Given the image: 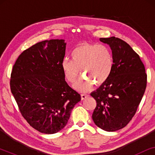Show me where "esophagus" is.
Returning a JSON list of instances; mask_svg holds the SVG:
<instances>
[{"label": "esophagus", "instance_id": "obj_1", "mask_svg": "<svg viewBox=\"0 0 155 155\" xmlns=\"http://www.w3.org/2000/svg\"><path fill=\"white\" fill-rule=\"evenodd\" d=\"M87 97H88V94H81V99H82V100H83V99L87 98Z\"/></svg>", "mask_w": 155, "mask_h": 155}]
</instances>
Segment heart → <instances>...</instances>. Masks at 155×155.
<instances>
[{
    "label": "heart",
    "mask_w": 155,
    "mask_h": 155,
    "mask_svg": "<svg viewBox=\"0 0 155 155\" xmlns=\"http://www.w3.org/2000/svg\"><path fill=\"white\" fill-rule=\"evenodd\" d=\"M71 60L64 58L61 69L65 80L73 83L80 75L82 78L75 88L84 92L93 86H99L109 79L114 68V57L110 48L104 44H82L72 51Z\"/></svg>",
    "instance_id": "heart-1"
}]
</instances>
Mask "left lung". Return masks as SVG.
<instances>
[{
	"label": "left lung",
	"mask_w": 155,
	"mask_h": 155,
	"mask_svg": "<svg viewBox=\"0 0 155 155\" xmlns=\"http://www.w3.org/2000/svg\"><path fill=\"white\" fill-rule=\"evenodd\" d=\"M109 44L114 68L105 83L90 95L97 101L92 119L99 128L116 131L124 128L136 113L147 86V74L139 55L115 37L100 38Z\"/></svg>",
	"instance_id": "8db88e82"
}]
</instances>
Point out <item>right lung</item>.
Instances as JSON below:
<instances>
[{
    "mask_svg": "<svg viewBox=\"0 0 155 155\" xmlns=\"http://www.w3.org/2000/svg\"><path fill=\"white\" fill-rule=\"evenodd\" d=\"M65 46L63 39L38 42L19 56L11 73L10 90L21 114L32 128L46 134L62 130L81 99L61 69Z\"/></svg>",
    "mask_w": 155,
    "mask_h": 155,
    "instance_id": "right-lung-1",
    "label": "right lung"
}]
</instances>
